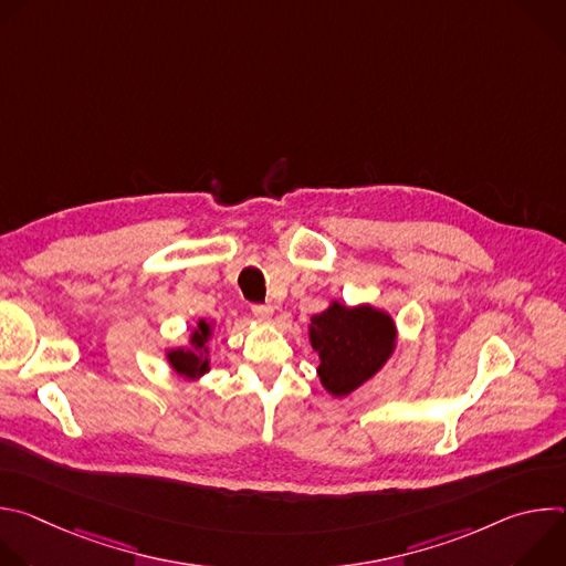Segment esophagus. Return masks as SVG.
<instances>
[{
	"mask_svg": "<svg viewBox=\"0 0 566 566\" xmlns=\"http://www.w3.org/2000/svg\"><path fill=\"white\" fill-rule=\"evenodd\" d=\"M251 311H253V315L260 317V319H269V317L273 315V306H271V304H253Z\"/></svg>",
	"mask_w": 566,
	"mask_h": 566,
	"instance_id": "esophagus-1",
	"label": "esophagus"
}]
</instances>
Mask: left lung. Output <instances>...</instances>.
Masks as SVG:
<instances>
[{
	"mask_svg": "<svg viewBox=\"0 0 566 566\" xmlns=\"http://www.w3.org/2000/svg\"><path fill=\"white\" fill-rule=\"evenodd\" d=\"M396 329L387 313L371 306L334 302L311 317V347L319 356L317 376L334 396H345L369 380L394 349Z\"/></svg>",
	"mask_w": 566,
	"mask_h": 566,
	"instance_id": "8db88e82",
	"label": "left lung"
}]
</instances>
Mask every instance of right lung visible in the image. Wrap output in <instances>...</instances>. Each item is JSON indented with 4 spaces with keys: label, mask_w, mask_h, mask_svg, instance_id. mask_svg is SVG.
Returning a JSON list of instances; mask_svg holds the SVG:
<instances>
[{
    "label": "right lung",
    "mask_w": 566,
    "mask_h": 566,
    "mask_svg": "<svg viewBox=\"0 0 566 566\" xmlns=\"http://www.w3.org/2000/svg\"><path fill=\"white\" fill-rule=\"evenodd\" d=\"M208 338H210V325L206 319H201L199 327L192 334L195 349H177V352L168 354V360L172 363L177 374H181L186 378H197L210 369V360L203 356V354H208V347H206Z\"/></svg>",
    "instance_id": "1"
}]
</instances>
